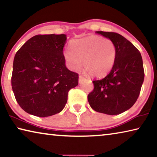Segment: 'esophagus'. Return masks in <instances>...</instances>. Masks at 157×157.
Wrapping results in <instances>:
<instances>
[{
  "instance_id": "1",
  "label": "esophagus",
  "mask_w": 157,
  "mask_h": 157,
  "mask_svg": "<svg viewBox=\"0 0 157 157\" xmlns=\"http://www.w3.org/2000/svg\"><path fill=\"white\" fill-rule=\"evenodd\" d=\"M84 79V77L82 76V75H79V82H81V81L82 80V79Z\"/></svg>"
}]
</instances>
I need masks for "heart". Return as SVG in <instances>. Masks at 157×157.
I'll return each instance as SVG.
<instances>
[{"mask_svg": "<svg viewBox=\"0 0 157 157\" xmlns=\"http://www.w3.org/2000/svg\"><path fill=\"white\" fill-rule=\"evenodd\" d=\"M71 49H65L63 52L69 68L78 71L83 61L85 71L95 78L107 75L115 63L116 46L109 39L90 35L73 40L71 44Z\"/></svg>", "mask_w": 157, "mask_h": 157, "instance_id": "obj_1", "label": "heart"}]
</instances>
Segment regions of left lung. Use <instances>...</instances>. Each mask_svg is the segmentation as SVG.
Wrapping results in <instances>:
<instances>
[{
    "mask_svg": "<svg viewBox=\"0 0 157 157\" xmlns=\"http://www.w3.org/2000/svg\"><path fill=\"white\" fill-rule=\"evenodd\" d=\"M116 46L115 63L105 78L93 81L94 89L88 95L91 107L98 112L117 115L131 108L137 100L144 80L141 55L121 34L97 31Z\"/></svg>",
    "mask_w": 157,
    "mask_h": 157,
    "instance_id": "8db88e82",
    "label": "left lung"
}]
</instances>
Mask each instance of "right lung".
I'll list each match as a JSON object with an SVG mask.
<instances>
[{"instance_id": "obj_1", "label": "right lung", "mask_w": 157, "mask_h": 157, "mask_svg": "<svg viewBox=\"0 0 157 157\" xmlns=\"http://www.w3.org/2000/svg\"><path fill=\"white\" fill-rule=\"evenodd\" d=\"M66 34H38L16 53L12 87L20 107L32 115L48 117L63 110L78 74L65 65Z\"/></svg>"}]
</instances>
